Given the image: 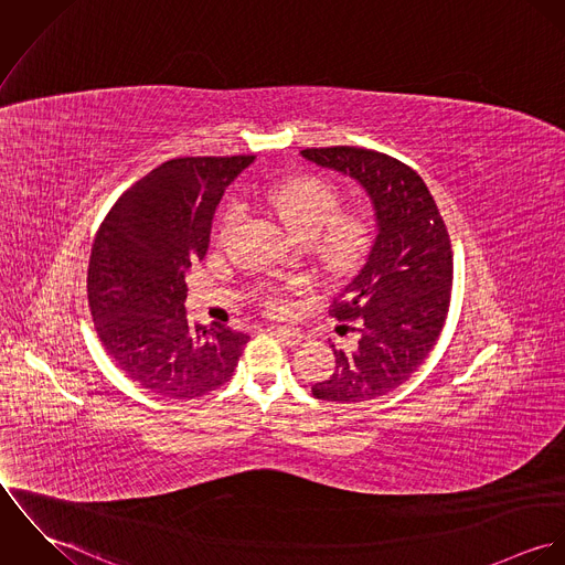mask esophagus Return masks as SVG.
Instances as JSON below:
<instances>
[{
    "label": "esophagus",
    "instance_id": "obj_1",
    "mask_svg": "<svg viewBox=\"0 0 565 565\" xmlns=\"http://www.w3.org/2000/svg\"><path fill=\"white\" fill-rule=\"evenodd\" d=\"M269 330H271V334H276L280 341H285L287 345H298V343L305 339V334H302L300 330H291V328H282V326H271Z\"/></svg>",
    "mask_w": 565,
    "mask_h": 565
}]
</instances>
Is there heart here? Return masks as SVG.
<instances>
[{
    "instance_id": "obj_1",
    "label": "heart",
    "mask_w": 565,
    "mask_h": 565,
    "mask_svg": "<svg viewBox=\"0 0 565 565\" xmlns=\"http://www.w3.org/2000/svg\"><path fill=\"white\" fill-rule=\"evenodd\" d=\"M256 200L267 206L300 242L318 239L327 224L323 256L332 263L352 260L367 242V222L363 215H341L337 189L322 178H294L271 189L258 191ZM242 220V209L231 206L222 215L220 237H226Z\"/></svg>"
}]
</instances>
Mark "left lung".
I'll return each mask as SVG.
<instances>
[{"instance_id": "8db88e82", "label": "left lung", "mask_w": 565, "mask_h": 565, "mask_svg": "<svg viewBox=\"0 0 565 565\" xmlns=\"http://www.w3.org/2000/svg\"><path fill=\"white\" fill-rule=\"evenodd\" d=\"M300 154L352 178L374 209L367 258L330 311L339 322L359 320L356 343H330L334 372L311 387L328 403L372 401L411 379L444 328L452 287L448 231L428 186L404 162L348 146Z\"/></svg>"}]
</instances>
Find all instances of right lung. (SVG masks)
Here are the masks:
<instances>
[{"label": "right lung", "instance_id": "add662e5", "mask_svg": "<svg viewBox=\"0 0 565 565\" xmlns=\"http://www.w3.org/2000/svg\"><path fill=\"white\" fill-rule=\"evenodd\" d=\"M254 157L162 162L102 222L86 291L95 330L115 365L162 398L189 401L231 381L247 334L189 322L184 274L204 258L226 186Z\"/></svg>", "mask_w": 565, "mask_h": 565}]
</instances>
